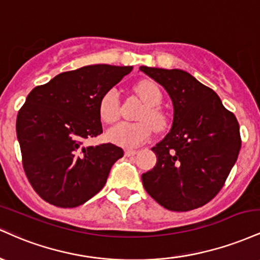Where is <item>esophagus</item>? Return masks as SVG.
<instances>
[{
	"label": "esophagus",
	"mask_w": 260,
	"mask_h": 260,
	"mask_svg": "<svg viewBox=\"0 0 260 260\" xmlns=\"http://www.w3.org/2000/svg\"><path fill=\"white\" fill-rule=\"evenodd\" d=\"M137 153H138V150H136V149H126V151H124L126 156H133Z\"/></svg>",
	"instance_id": "1"
}]
</instances>
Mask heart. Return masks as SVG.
<instances>
[{"instance_id":"heart-1","label":"heart","mask_w":260,"mask_h":260,"mask_svg":"<svg viewBox=\"0 0 260 260\" xmlns=\"http://www.w3.org/2000/svg\"><path fill=\"white\" fill-rule=\"evenodd\" d=\"M134 91L145 104L137 116L138 122H121L107 132L111 142L123 147L133 148L143 144L153 133V127L161 131L168 124V116L159 106L162 103V92L159 85L150 79L140 80L134 86ZM101 120L106 123H113L118 120L121 112L120 95L115 88L107 90L99 103Z\"/></svg>"}]
</instances>
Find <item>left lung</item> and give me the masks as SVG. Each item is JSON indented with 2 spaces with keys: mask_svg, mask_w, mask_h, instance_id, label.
Segmentation results:
<instances>
[{
  "mask_svg": "<svg viewBox=\"0 0 260 260\" xmlns=\"http://www.w3.org/2000/svg\"><path fill=\"white\" fill-rule=\"evenodd\" d=\"M174 104L171 131L151 150L156 165L142 175L143 186L161 207L188 211L220 192L241 149L240 124L217 94L181 70L142 66Z\"/></svg>",
  "mask_w": 260,
  "mask_h": 260,
  "instance_id": "obj_1",
  "label": "left lung"
}]
</instances>
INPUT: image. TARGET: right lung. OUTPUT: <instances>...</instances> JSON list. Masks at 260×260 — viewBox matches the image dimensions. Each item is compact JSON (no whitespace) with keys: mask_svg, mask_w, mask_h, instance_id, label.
Wrapping results in <instances>:
<instances>
[{"mask_svg":"<svg viewBox=\"0 0 260 260\" xmlns=\"http://www.w3.org/2000/svg\"><path fill=\"white\" fill-rule=\"evenodd\" d=\"M133 67L85 66L35 86L17 116V138L29 183L45 202L76 208L105 186L123 149L84 140L103 133L101 96Z\"/></svg>","mask_w":260,"mask_h":260,"instance_id":"1","label":"right lung"}]
</instances>
